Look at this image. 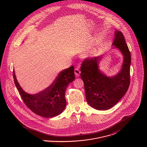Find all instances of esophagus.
Instances as JSON below:
<instances>
[{
  "label": "esophagus",
  "instance_id": "34e87169",
  "mask_svg": "<svg viewBox=\"0 0 147 147\" xmlns=\"http://www.w3.org/2000/svg\"><path fill=\"white\" fill-rule=\"evenodd\" d=\"M74 73H75V75L77 77H79L80 74V71L79 70V69L78 68H76L74 69Z\"/></svg>",
  "mask_w": 147,
  "mask_h": 147
}]
</instances>
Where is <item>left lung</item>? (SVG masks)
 Here are the masks:
<instances>
[{"label": "left lung", "mask_w": 147, "mask_h": 147, "mask_svg": "<svg viewBox=\"0 0 147 147\" xmlns=\"http://www.w3.org/2000/svg\"><path fill=\"white\" fill-rule=\"evenodd\" d=\"M112 46L123 56L121 69L117 75L107 77L99 70L98 63L102 56L87 58L81 65L80 77L87 102L98 110H106L116 105L126 94L130 84L129 50L121 31L116 30Z\"/></svg>", "instance_id": "1"}]
</instances>
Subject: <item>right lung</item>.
Returning <instances> with one entry per match:
<instances>
[{
    "label": "right lung",
    "instance_id": "right-lung-1",
    "mask_svg": "<svg viewBox=\"0 0 147 147\" xmlns=\"http://www.w3.org/2000/svg\"><path fill=\"white\" fill-rule=\"evenodd\" d=\"M13 70L14 83L22 100L37 115L51 118L60 115L66 106L65 92L68 84L75 79L74 67L61 71L53 83L43 91L29 94L24 91L18 82Z\"/></svg>",
    "mask_w": 147,
    "mask_h": 147
}]
</instances>
